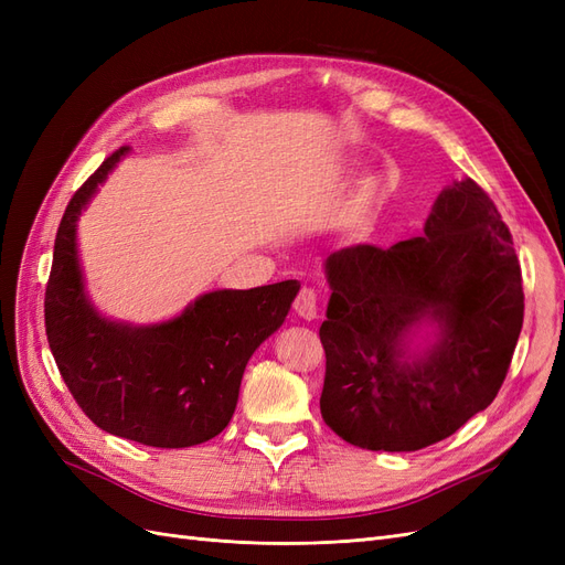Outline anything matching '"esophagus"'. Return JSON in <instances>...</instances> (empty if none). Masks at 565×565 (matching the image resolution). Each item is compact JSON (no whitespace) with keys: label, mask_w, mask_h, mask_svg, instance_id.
Segmentation results:
<instances>
[{"label":"esophagus","mask_w":565,"mask_h":565,"mask_svg":"<svg viewBox=\"0 0 565 565\" xmlns=\"http://www.w3.org/2000/svg\"><path fill=\"white\" fill-rule=\"evenodd\" d=\"M295 311L303 320H313L318 316V292L313 287H301L295 299Z\"/></svg>","instance_id":"obj_1"}]
</instances>
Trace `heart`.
<instances>
[{"label": "heart", "mask_w": 565, "mask_h": 565, "mask_svg": "<svg viewBox=\"0 0 565 565\" xmlns=\"http://www.w3.org/2000/svg\"><path fill=\"white\" fill-rule=\"evenodd\" d=\"M377 210H380V183L377 179L365 177L353 188L351 200L344 210V228L353 237L367 235L374 224V216H377Z\"/></svg>", "instance_id": "b5f03b06"}]
</instances>
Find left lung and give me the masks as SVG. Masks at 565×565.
Listing matches in <instances>:
<instances>
[{"label":"left lung","mask_w":565,"mask_h":565,"mask_svg":"<svg viewBox=\"0 0 565 565\" xmlns=\"http://www.w3.org/2000/svg\"><path fill=\"white\" fill-rule=\"evenodd\" d=\"M324 424L363 450L413 452L486 409L523 324L514 241L471 179L443 188L419 237L324 259ZM424 327V342H417Z\"/></svg>","instance_id":"obj_1"}]
</instances>
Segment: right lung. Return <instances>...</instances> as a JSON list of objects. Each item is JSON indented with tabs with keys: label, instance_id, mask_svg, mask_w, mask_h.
Wrapping results in <instances>:
<instances>
[{
	"label": "right lung",
	"instance_id": "add662e5",
	"mask_svg": "<svg viewBox=\"0 0 565 565\" xmlns=\"http://www.w3.org/2000/svg\"><path fill=\"white\" fill-rule=\"evenodd\" d=\"M129 156L122 146L67 202L44 297L61 377L98 429L150 448H191L226 429L252 353L285 322L299 282L214 289L152 324L113 320L84 289L77 221Z\"/></svg>",
	"mask_w": 565,
	"mask_h": 565
}]
</instances>
